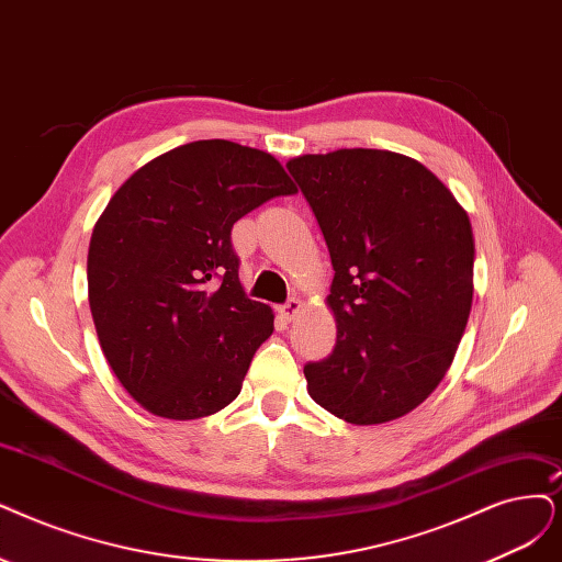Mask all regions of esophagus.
Wrapping results in <instances>:
<instances>
[{
	"mask_svg": "<svg viewBox=\"0 0 562 562\" xmlns=\"http://www.w3.org/2000/svg\"><path fill=\"white\" fill-rule=\"evenodd\" d=\"M301 310H303V303H301L299 299H289V301L280 307V317H282L284 322H294V319L301 315Z\"/></svg>",
	"mask_w": 562,
	"mask_h": 562,
	"instance_id": "obj_1",
	"label": "esophagus"
}]
</instances>
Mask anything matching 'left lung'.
Masks as SVG:
<instances>
[{
  "label": "left lung",
  "instance_id": "1",
  "mask_svg": "<svg viewBox=\"0 0 562 562\" xmlns=\"http://www.w3.org/2000/svg\"><path fill=\"white\" fill-rule=\"evenodd\" d=\"M334 263L338 340L303 368L307 393L357 426L405 417L438 389L472 307L463 205L417 159L351 148L286 161Z\"/></svg>",
  "mask_w": 562,
  "mask_h": 562
}]
</instances>
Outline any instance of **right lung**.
Instances as JSON below:
<instances>
[{"label": "right lung", "instance_id": "1", "mask_svg": "<svg viewBox=\"0 0 562 562\" xmlns=\"http://www.w3.org/2000/svg\"><path fill=\"white\" fill-rule=\"evenodd\" d=\"M296 192L273 155L213 138L155 157L111 196L88 296L103 357L140 407L190 422L238 396L273 310L245 296L232 228Z\"/></svg>", "mask_w": 562, "mask_h": 562}]
</instances>
